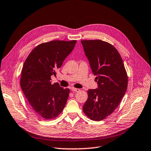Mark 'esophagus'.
I'll return each mask as SVG.
<instances>
[{
  "mask_svg": "<svg viewBox=\"0 0 151 151\" xmlns=\"http://www.w3.org/2000/svg\"><path fill=\"white\" fill-rule=\"evenodd\" d=\"M71 90H72L73 91L78 92V91H80V89H78V88H71Z\"/></svg>",
  "mask_w": 151,
  "mask_h": 151,
  "instance_id": "obj_1",
  "label": "esophagus"
}]
</instances>
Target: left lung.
Here are the masks:
<instances>
[{
    "label": "left lung",
    "instance_id": "8db88e82",
    "mask_svg": "<svg viewBox=\"0 0 151 151\" xmlns=\"http://www.w3.org/2000/svg\"><path fill=\"white\" fill-rule=\"evenodd\" d=\"M98 87L88 91L83 111L91 120L99 121L112 114L127 88V75L115 47L100 40L81 41Z\"/></svg>",
    "mask_w": 151,
    "mask_h": 151
}]
</instances>
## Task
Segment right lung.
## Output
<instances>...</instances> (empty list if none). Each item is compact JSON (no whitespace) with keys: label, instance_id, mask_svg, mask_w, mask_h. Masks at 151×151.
<instances>
[{"label":"right lung","instance_id":"right-lung-1","mask_svg":"<svg viewBox=\"0 0 151 151\" xmlns=\"http://www.w3.org/2000/svg\"><path fill=\"white\" fill-rule=\"evenodd\" d=\"M76 40H54L38 45L28 56L21 73L20 86L33 113L44 119L62 112L70 89L52 84L51 76L73 50Z\"/></svg>","mask_w":151,"mask_h":151}]
</instances>
